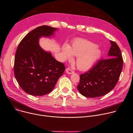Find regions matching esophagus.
<instances>
[{
	"instance_id": "obj_1",
	"label": "esophagus",
	"mask_w": 133,
	"mask_h": 133,
	"mask_svg": "<svg viewBox=\"0 0 133 133\" xmlns=\"http://www.w3.org/2000/svg\"><path fill=\"white\" fill-rule=\"evenodd\" d=\"M66 72L67 74H73L74 72V71H72L70 68H67L66 69Z\"/></svg>"
}]
</instances>
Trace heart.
Listing matches in <instances>:
<instances>
[{"label": "heart", "mask_w": 133, "mask_h": 133, "mask_svg": "<svg viewBox=\"0 0 133 133\" xmlns=\"http://www.w3.org/2000/svg\"><path fill=\"white\" fill-rule=\"evenodd\" d=\"M62 52L65 60H71L73 56L77 57L76 64L81 70L91 68L100 59L102 54V50L96 44L84 39L74 41L70 47L64 45Z\"/></svg>", "instance_id": "1"}]
</instances>
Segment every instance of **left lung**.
I'll use <instances>...</instances> for the list:
<instances>
[{"label":"left lung","mask_w":133,"mask_h":133,"mask_svg":"<svg viewBox=\"0 0 133 133\" xmlns=\"http://www.w3.org/2000/svg\"><path fill=\"white\" fill-rule=\"evenodd\" d=\"M107 58L100 60L89 71L80 75L77 86L79 92L87 97H98L115 87L121 75L123 60L117 44L110 41Z\"/></svg>","instance_id":"1"}]
</instances>
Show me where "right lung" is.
<instances>
[{
    "label": "right lung",
    "mask_w": 133,
    "mask_h": 133,
    "mask_svg": "<svg viewBox=\"0 0 133 133\" xmlns=\"http://www.w3.org/2000/svg\"><path fill=\"white\" fill-rule=\"evenodd\" d=\"M58 28L48 26L29 32L19 44L15 57L14 73L21 87L33 96H43L54 89L65 66L39 44L41 37L50 38Z\"/></svg>",
    "instance_id": "right-lung-1"
}]
</instances>
